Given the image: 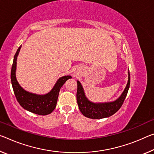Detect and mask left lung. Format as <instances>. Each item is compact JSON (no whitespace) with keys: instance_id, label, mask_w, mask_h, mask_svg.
Segmentation results:
<instances>
[{"instance_id":"obj_1","label":"left lung","mask_w":154,"mask_h":154,"mask_svg":"<svg viewBox=\"0 0 154 154\" xmlns=\"http://www.w3.org/2000/svg\"><path fill=\"white\" fill-rule=\"evenodd\" d=\"M77 82V101L79 110L81 111L83 115L87 118L100 119L108 118L113 115L121 108L128 94L129 88H130V75L128 70V84L121 96L113 101L104 102V103H94L90 101L86 96L81 83L78 80Z\"/></svg>"}]
</instances>
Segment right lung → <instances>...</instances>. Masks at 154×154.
<instances>
[{"label":"right lung","instance_id":"add662e5","mask_svg":"<svg viewBox=\"0 0 154 154\" xmlns=\"http://www.w3.org/2000/svg\"><path fill=\"white\" fill-rule=\"evenodd\" d=\"M18 48L14 57V62L11 71V82L17 101L24 109L38 115H47L51 114L56 107L60 88L68 79L72 78L70 75H66L59 78L50 92L45 94H38L24 90L17 81L16 71L17 57L20 52Z\"/></svg>","mask_w":154,"mask_h":154}]
</instances>
